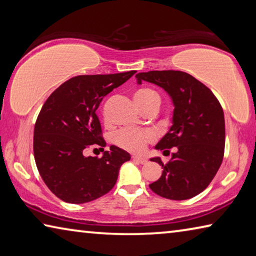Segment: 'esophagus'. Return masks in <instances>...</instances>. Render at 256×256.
<instances>
[{
  "label": "esophagus",
  "mask_w": 256,
  "mask_h": 256,
  "mask_svg": "<svg viewBox=\"0 0 256 256\" xmlns=\"http://www.w3.org/2000/svg\"><path fill=\"white\" fill-rule=\"evenodd\" d=\"M133 160H136V162H140V164H146V162H148V159H146V157H142V156H133Z\"/></svg>",
  "instance_id": "obj_1"
}]
</instances>
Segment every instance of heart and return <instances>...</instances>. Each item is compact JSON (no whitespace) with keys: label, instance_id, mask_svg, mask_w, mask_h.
<instances>
[{"label":"heart","instance_id":"b5f03b06","mask_svg":"<svg viewBox=\"0 0 256 256\" xmlns=\"http://www.w3.org/2000/svg\"><path fill=\"white\" fill-rule=\"evenodd\" d=\"M134 102L144 112L148 108H157L160 105V96L151 88H141L134 94ZM154 140V133L151 130L123 128L115 136V144L120 148L134 154L144 152L146 144Z\"/></svg>","mask_w":256,"mask_h":256}]
</instances>
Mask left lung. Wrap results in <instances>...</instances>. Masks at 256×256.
I'll return each instance as SVG.
<instances>
[{
    "label": "left lung",
    "instance_id": "8db88e82",
    "mask_svg": "<svg viewBox=\"0 0 256 256\" xmlns=\"http://www.w3.org/2000/svg\"><path fill=\"white\" fill-rule=\"evenodd\" d=\"M136 84L150 82L170 97L172 125L156 150L170 154L164 164L160 157L150 160L164 168L158 180L149 186L158 196L170 200H188L198 196L214 180L222 162L224 151V116L211 90L188 73L149 71L136 76Z\"/></svg>",
    "mask_w": 256,
    "mask_h": 256
}]
</instances>
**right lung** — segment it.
<instances>
[{
  "instance_id": "obj_1",
  "label": "right lung",
  "mask_w": 256,
  "mask_h": 256,
  "mask_svg": "<svg viewBox=\"0 0 256 256\" xmlns=\"http://www.w3.org/2000/svg\"><path fill=\"white\" fill-rule=\"evenodd\" d=\"M136 71L78 76L47 98L34 130V156L38 172L52 192L68 203H86L114 188L126 151L110 146L102 158H86L90 145L104 146L96 110L102 98L128 81Z\"/></svg>"
}]
</instances>
